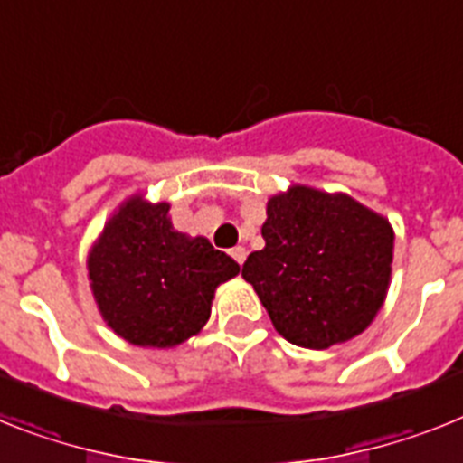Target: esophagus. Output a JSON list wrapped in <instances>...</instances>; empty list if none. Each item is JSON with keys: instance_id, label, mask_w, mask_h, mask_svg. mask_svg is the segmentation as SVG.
Masks as SVG:
<instances>
[{"instance_id": "obj_1", "label": "esophagus", "mask_w": 463, "mask_h": 463, "mask_svg": "<svg viewBox=\"0 0 463 463\" xmlns=\"http://www.w3.org/2000/svg\"><path fill=\"white\" fill-rule=\"evenodd\" d=\"M231 256H232V259H235V261L240 263V266H242L244 259H247V250H244V247H232Z\"/></svg>"}]
</instances>
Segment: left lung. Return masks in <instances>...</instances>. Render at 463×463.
Returning <instances> with one entry per match:
<instances>
[{
    "instance_id": "obj_1",
    "label": "left lung",
    "mask_w": 463,
    "mask_h": 463,
    "mask_svg": "<svg viewBox=\"0 0 463 463\" xmlns=\"http://www.w3.org/2000/svg\"><path fill=\"white\" fill-rule=\"evenodd\" d=\"M266 247L247 256L273 327L313 351L351 341L374 322L393 273V225L345 193L289 185L266 204Z\"/></svg>"
}]
</instances>
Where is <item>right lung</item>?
Wrapping results in <instances>:
<instances>
[{
  "instance_id": "right-lung-1",
  "label": "right lung",
  "mask_w": 463,
  "mask_h": 463,
  "mask_svg": "<svg viewBox=\"0 0 463 463\" xmlns=\"http://www.w3.org/2000/svg\"><path fill=\"white\" fill-rule=\"evenodd\" d=\"M169 202L134 193L87 256L89 287L112 332L141 348H174L202 332L216 287L240 266L207 238L176 231Z\"/></svg>"
}]
</instances>
